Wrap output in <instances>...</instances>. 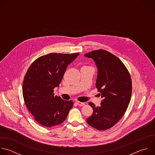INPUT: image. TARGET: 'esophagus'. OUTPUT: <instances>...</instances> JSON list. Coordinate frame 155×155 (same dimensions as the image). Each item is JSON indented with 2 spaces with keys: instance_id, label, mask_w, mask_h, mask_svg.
<instances>
[{
  "instance_id": "obj_1",
  "label": "esophagus",
  "mask_w": 155,
  "mask_h": 155,
  "mask_svg": "<svg viewBox=\"0 0 155 155\" xmlns=\"http://www.w3.org/2000/svg\"><path fill=\"white\" fill-rule=\"evenodd\" d=\"M75 103L79 105V106H84L85 105V104L84 102H79V101H76Z\"/></svg>"
}]
</instances>
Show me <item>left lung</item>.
<instances>
[{
  "label": "left lung",
  "mask_w": 155,
  "mask_h": 155,
  "mask_svg": "<svg viewBox=\"0 0 155 155\" xmlns=\"http://www.w3.org/2000/svg\"><path fill=\"white\" fill-rule=\"evenodd\" d=\"M97 68L96 86L103 98L99 107L90 102L93 113L87 123L97 130L108 129L124 115L130 102L132 81L121 61L110 52L98 50L86 53Z\"/></svg>",
  "instance_id": "left-lung-1"
}]
</instances>
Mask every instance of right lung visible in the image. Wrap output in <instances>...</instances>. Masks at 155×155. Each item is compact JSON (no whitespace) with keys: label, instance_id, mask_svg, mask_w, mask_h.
I'll list each match as a JSON object with an SVG mask.
<instances>
[{"label":"right lung","instance_id":"right-lung-1","mask_svg":"<svg viewBox=\"0 0 155 155\" xmlns=\"http://www.w3.org/2000/svg\"><path fill=\"white\" fill-rule=\"evenodd\" d=\"M79 53H50L37 59L28 69L23 84L25 102L35 121L45 127L61 124L73 107L72 101L54 96L68 66Z\"/></svg>","mask_w":155,"mask_h":155}]
</instances>
